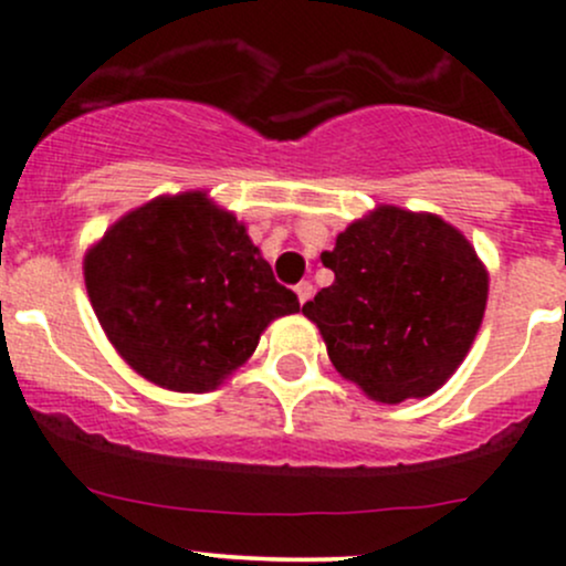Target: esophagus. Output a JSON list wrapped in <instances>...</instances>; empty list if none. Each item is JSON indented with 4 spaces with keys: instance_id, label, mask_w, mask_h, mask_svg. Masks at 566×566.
Segmentation results:
<instances>
[{
    "instance_id": "34e87169",
    "label": "esophagus",
    "mask_w": 566,
    "mask_h": 566,
    "mask_svg": "<svg viewBox=\"0 0 566 566\" xmlns=\"http://www.w3.org/2000/svg\"><path fill=\"white\" fill-rule=\"evenodd\" d=\"M296 296H300V305H305L307 300H311L313 294H316V289H313V283L311 281H302L300 285H296Z\"/></svg>"
}]
</instances>
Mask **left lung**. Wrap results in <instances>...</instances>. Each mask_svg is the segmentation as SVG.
Wrapping results in <instances>:
<instances>
[{
    "label": "left lung",
    "mask_w": 566,
    "mask_h": 566,
    "mask_svg": "<svg viewBox=\"0 0 566 566\" xmlns=\"http://www.w3.org/2000/svg\"><path fill=\"white\" fill-rule=\"evenodd\" d=\"M322 261L335 281L302 313L343 378L378 403H403L458 370L485 316L488 270L455 226L378 207Z\"/></svg>",
    "instance_id": "8db88e82"
}]
</instances>
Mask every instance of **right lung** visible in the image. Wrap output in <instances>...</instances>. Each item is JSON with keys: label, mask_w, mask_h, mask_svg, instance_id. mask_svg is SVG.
Returning a JSON list of instances; mask_svg holds the SVG:
<instances>
[{"label": "right lung", "mask_w": 566, "mask_h": 566, "mask_svg": "<svg viewBox=\"0 0 566 566\" xmlns=\"http://www.w3.org/2000/svg\"><path fill=\"white\" fill-rule=\"evenodd\" d=\"M84 281L119 357L174 392L214 389L270 322L300 311L248 229L201 190L116 220L86 253Z\"/></svg>", "instance_id": "obj_1"}]
</instances>
